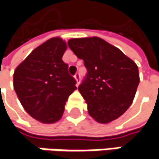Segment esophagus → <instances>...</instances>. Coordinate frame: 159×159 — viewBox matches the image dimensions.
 <instances>
[{"label": "esophagus", "instance_id": "esophagus-1", "mask_svg": "<svg viewBox=\"0 0 159 159\" xmlns=\"http://www.w3.org/2000/svg\"><path fill=\"white\" fill-rule=\"evenodd\" d=\"M74 78H75V80H76V81H77V84H79V83H80V73L75 74Z\"/></svg>", "mask_w": 159, "mask_h": 159}]
</instances>
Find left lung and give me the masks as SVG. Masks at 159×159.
Instances as JSON below:
<instances>
[{
  "label": "left lung",
  "mask_w": 159,
  "mask_h": 159,
  "mask_svg": "<svg viewBox=\"0 0 159 159\" xmlns=\"http://www.w3.org/2000/svg\"><path fill=\"white\" fill-rule=\"evenodd\" d=\"M68 45L88 71L79 90L89 114L99 123L119 118L129 108L139 83L137 64L98 37L71 39Z\"/></svg>",
  "instance_id": "obj_1"
}]
</instances>
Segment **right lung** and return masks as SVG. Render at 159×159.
Segmentation results:
<instances>
[{"label":"right lung","instance_id":"add662e5","mask_svg":"<svg viewBox=\"0 0 159 159\" xmlns=\"http://www.w3.org/2000/svg\"><path fill=\"white\" fill-rule=\"evenodd\" d=\"M66 49L62 39H50L31 51L13 74L14 90L22 107L45 124L62 117L68 98L77 89L62 61Z\"/></svg>","mask_w":159,"mask_h":159}]
</instances>
